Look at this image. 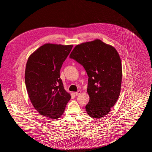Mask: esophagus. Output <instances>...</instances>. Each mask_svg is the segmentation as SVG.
<instances>
[{"label": "esophagus", "mask_w": 152, "mask_h": 152, "mask_svg": "<svg viewBox=\"0 0 152 152\" xmlns=\"http://www.w3.org/2000/svg\"><path fill=\"white\" fill-rule=\"evenodd\" d=\"M75 93L76 96H78V95H79V94L81 93V91H80V90H78L77 92H76V93Z\"/></svg>", "instance_id": "obj_1"}]
</instances>
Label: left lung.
<instances>
[{"label": "left lung", "instance_id": "1", "mask_svg": "<svg viewBox=\"0 0 152 152\" xmlns=\"http://www.w3.org/2000/svg\"><path fill=\"white\" fill-rule=\"evenodd\" d=\"M70 58L81 64L88 76L87 92L90 101L86 113L100 118L111 111L120 96L122 67L116 49L100 39L77 45Z\"/></svg>", "mask_w": 152, "mask_h": 152}]
</instances>
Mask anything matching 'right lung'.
I'll return each instance as SVG.
<instances>
[{
  "label": "right lung",
  "mask_w": 152,
  "mask_h": 152,
  "mask_svg": "<svg viewBox=\"0 0 152 152\" xmlns=\"http://www.w3.org/2000/svg\"><path fill=\"white\" fill-rule=\"evenodd\" d=\"M73 45L46 44L28 58L25 74L27 91L35 109L51 119L59 118L71 96L64 89L60 70Z\"/></svg>",
  "instance_id": "1"
}]
</instances>
